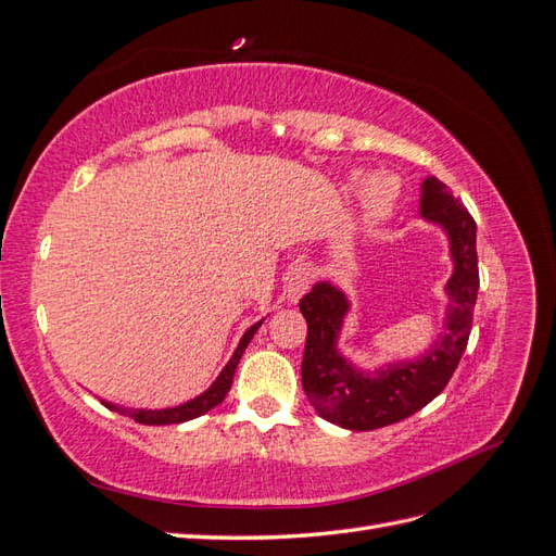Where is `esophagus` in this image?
<instances>
[{
	"label": "esophagus",
	"instance_id": "obj_1",
	"mask_svg": "<svg viewBox=\"0 0 556 556\" xmlns=\"http://www.w3.org/2000/svg\"><path fill=\"white\" fill-rule=\"evenodd\" d=\"M311 280H313L311 268L296 266V268H292V271H290L288 280H285V292H288V296H290L292 301H299L301 296H304V294L308 292Z\"/></svg>",
	"mask_w": 556,
	"mask_h": 556
}]
</instances>
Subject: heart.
I'll return each instance as SVG.
<instances>
[{"label":"heart","instance_id":"1","mask_svg":"<svg viewBox=\"0 0 556 556\" xmlns=\"http://www.w3.org/2000/svg\"><path fill=\"white\" fill-rule=\"evenodd\" d=\"M368 197H371V211L376 215H384L392 208V204L399 197V182L390 176H378L371 180V188H368Z\"/></svg>","mask_w":556,"mask_h":556}]
</instances>
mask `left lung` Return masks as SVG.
Instances as JSON below:
<instances>
[{
	"instance_id": "1",
	"label": "left lung",
	"mask_w": 556,
	"mask_h": 556,
	"mask_svg": "<svg viewBox=\"0 0 556 556\" xmlns=\"http://www.w3.org/2000/svg\"><path fill=\"white\" fill-rule=\"evenodd\" d=\"M422 217L439 223L450 237L454 274L447 282L452 299L445 333L419 362H403L378 371L376 378L357 374L339 352L348 299L329 282H317L299 301L306 317V350L301 384L315 410L329 422L352 431H371L401 422L439 396L466 350L480 288L476 220L445 182L429 176L422 182Z\"/></svg>"
}]
</instances>
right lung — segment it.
Returning a JSON list of instances; mask_svg holds the SVG:
<instances>
[{
  "instance_id": "right-lung-1",
  "label": "right lung",
  "mask_w": 556,
  "mask_h": 556,
  "mask_svg": "<svg viewBox=\"0 0 556 556\" xmlns=\"http://www.w3.org/2000/svg\"><path fill=\"white\" fill-rule=\"evenodd\" d=\"M260 325H262V323L252 325V327L243 333V339H241L237 352H233V357L229 359V364L225 366V371H223L220 376H217V380L208 387V390H206L204 394H201V396H197V399H192V401H188V403H182V406L166 408V410H134V408L113 406V403H106V401H102V403H104V406H109L111 410H117V413H123V415L131 417L134 422H139V425H157V427H160V425L188 422V419H194V417H199V415H204V413H208L211 408H215L217 403L225 401V396H227V392H229V387H231V380H233V371H237V366H239V362H241V357H243V352H245V348H248L252 336H255V331L260 329Z\"/></svg>"
}]
</instances>
